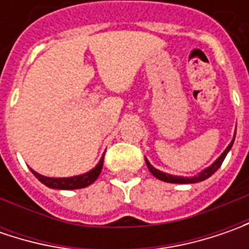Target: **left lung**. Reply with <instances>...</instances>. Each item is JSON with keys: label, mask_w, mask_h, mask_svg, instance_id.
<instances>
[{"label": "left lung", "mask_w": 249, "mask_h": 249, "mask_svg": "<svg viewBox=\"0 0 249 249\" xmlns=\"http://www.w3.org/2000/svg\"><path fill=\"white\" fill-rule=\"evenodd\" d=\"M233 142H234V139L233 141L229 144V147L225 149V152L219 157V158L216 159L215 162L211 165L209 167H206L205 170H202L201 173H198V176L194 177H183V176H172V175H167V173H163V172H160L158 169H155V167L152 166L151 163H149L148 160L145 159V163H147V166H148L149 172L154 175V176L159 178V180H162V181H166V183H177V184H188V183H198V181H202V180H205L208 177H211L213 173H215L216 170L220 167V165L223 163V160H225L226 155H227V152L230 151L231 148V145H233Z\"/></svg>", "instance_id": "left-lung-1"}]
</instances>
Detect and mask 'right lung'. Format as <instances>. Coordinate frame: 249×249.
Here are the masks:
<instances>
[{"mask_svg": "<svg viewBox=\"0 0 249 249\" xmlns=\"http://www.w3.org/2000/svg\"><path fill=\"white\" fill-rule=\"evenodd\" d=\"M102 165H104V157L100 159L98 165L94 167L92 170L80 175V176H73V177H45L37 172H34L33 169H30L33 172V175L43 184H45L50 188H56V190H76V188H84V187L92 184L98 176H100L101 170H102Z\"/></svg>", "mask_w": 249, "mask_h": 249, "instance_id": "right-lung-1", "label": "right lung"}]
</instances>
